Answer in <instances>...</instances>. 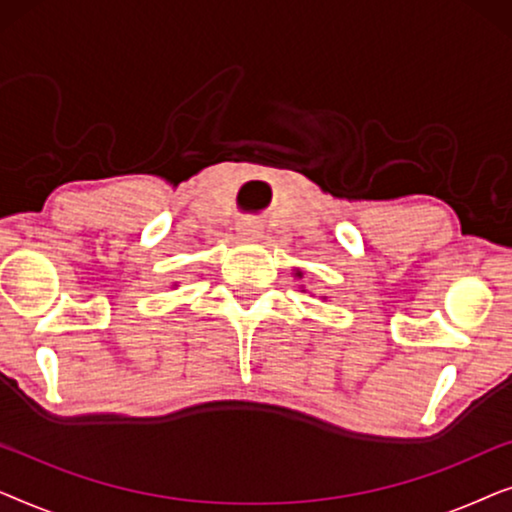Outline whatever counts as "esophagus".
<instances>
[{
    "mask_svg": "<svg viewBox=\"0 0 512 512\" xmlns=\"http://www.w3.org/2000/svg\"><path fill=\"white\" fill-rule=\"evenodd\" d=\"M261 233H263L261 223L254 219H244V221H240V226H237V235H240L242 240H258Z\"/></svg>",
    "mask_w": 512,
    "mask_h": 512,
    "instance_id": "34e87169",
    "label": "esophagus"
}]
</instances>
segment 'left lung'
I'll use <instances>...</instances> for the list:
<instances>
[{"label": "left lung", "instance_id": "left-lung-1", "mask_svg": "<svg viewBox=\"0 0 512 512\" xmlns=\"http://www.w3.org/2000/svg\"><path fill=\"white\" fill-rule=\"evenodd\" d=\"M296 277L300 279V277H303V270H300V268H296Z\"/></svg>", "mask_w": 512, "mask_h": 512}]
</instances>
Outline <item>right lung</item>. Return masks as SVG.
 I'll return each instance as SVG.
<instances>
[{
  "label": "right lung",
  "instance_id": "1",
  "mask_svg": "<svg viewBox=\"0 0 512 512\" xmlns=\"http://www.w3.org/2000/svg\"><path fill=\"white\" fill-rule=\"evenodd\" d=\"M177 286H179V284H177V282H174V284H172V289H177Z\"/></svg>",
  "mask_w": 512,
  "mask_h": 512
}]
</instances>
